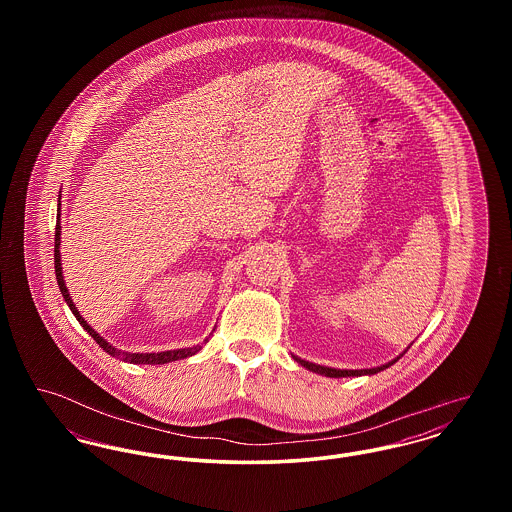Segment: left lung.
Here are the masks:
<instances>
[{
	"label": "left lung",
	"instance_id": "obj_1",
	"mask_svg": "<svg viewBox=\"0 0 512 512\" xmlns=\"http://www.w3.org/2000/svg\"><path fill=\"white\" fill-rule=\"evenodd\" d=\"M297 363L301 366H305V368H309V370H313V372H318V374H324V376H330V378H345V376H363V374H376V372H380V370H384V368H388V366L393 365L395 361H391L388 365L378 366V368H365V370H336V368H326V366L313 365V363H307V361H303V359H299V357H293Z\"/></svg>",
	"mask_w": 512,
	"mask_h": 512
}]
</instances>
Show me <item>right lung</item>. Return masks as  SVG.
<instances>
[{"instance_id": "right-lung-1", "label": "right lung", "mask_w": 512, "mask_h": 512, "mask_svg": "<svg viewBox=\"0 0 512 512\" xmlns=\"http://www.w3.org/2000/svg\"><path fill=\"white\" fill-rule=\"evenodd\" d=\"M59 236H61V226H59V220H57V224H55V253H53V257H55V276H57L59 290L63 293L67 305L71 307V311H73L76 320L84 326V330H86L94 340L98 341L99 347H101L105 353H109L111 357H117V359H121V361H126V363H134V365H165V363H172V361H178V359L192 357V355H195V353L201 349V345H194V347H188V349H174V351H163V353H126V351L115 349L113 345H109L107 341L103 340L99 334H96V332L88 326V322L80 317V313H78L76 307H74L73 299H71L69 290H67V286H65V280H63V272H61V255H59L61 238H59ZM205 343H207V340H205Z\"/></svg>"}]
</instances>
